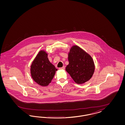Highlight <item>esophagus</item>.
Instances as JSON below:
<instances>
[{
    "mask_svg": "<svg viewBox=\"0 0 125 125\" xmlns=\"http://www.w3.org/2000/svg\"><path fill=\"white\" fill-rule=\"evenodd\" d=\"M65 67L64 66L62 67H60L59 69H60V70H64V69H65Z\"/></svg>",
    "mask_w": 125,
    "mask_h": 125,
    "instance_id": "esophagus-1",
    "label": "esophagus"
}]
</instances>
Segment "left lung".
Segmentation results:
<instances>
[{"label":"left lung","mask_w":125,"mask_h":125,"mask_svg":"<svg viewBox=\"0 0 125 125\" xmlns=\"http://www.w3.org/2000/svg\"><path fill=\"white\" fill-rule=\"evenodd\" d=\"M69 64L65 70L77 84H83L91 78L95 69L92 57L82 48L73 46L68 53Z\"/></svg>","instance_id":"left-lung-1"}]
</instances>
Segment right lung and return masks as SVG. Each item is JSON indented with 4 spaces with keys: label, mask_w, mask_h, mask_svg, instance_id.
<instances>
[{
    "label": "right lung",
    "mask_w": 125,
    "mask_h": 125,
    "mask_svg": "<svg viewBox=\"0 0 125 125\" xmlns=\"http://www.w3.org/2000/svg\"><path fill=\"white\" fill-rule=\"evenodd\" d=\"M57 71L48 58V54L40 51L30 66L31 75L34 81L41 86H47L51 83Z\"/></svg>",
    "instance_id": "right-lung-1"
}]
</instances>
